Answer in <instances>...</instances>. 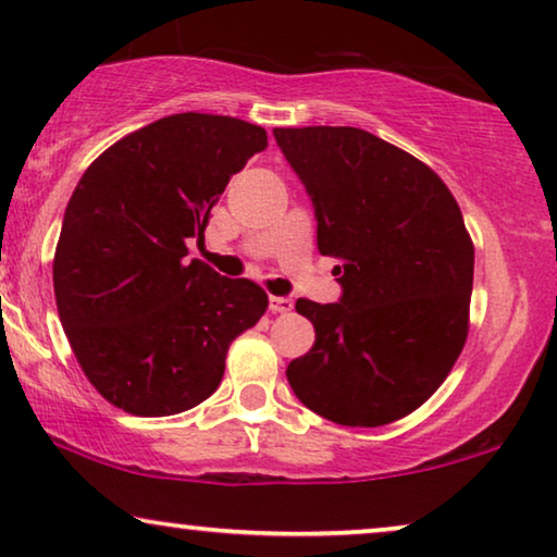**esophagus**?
<instances>
[{"label": "esophagus", "mask_w": 557, "mask_h": 557, "mask_svg": "<svg viewBox=\"0 0 557 557\" xmlns=\"http://www.w3.org/2000/svg\"><path fill=\"white\" fill-rule=\"evenodd\" d=\"M269 309L273 311V314H286V311L294 309V301L288 299V296H271Z\"/></svg>", "instance_id": "obj_1"}]
</instances>
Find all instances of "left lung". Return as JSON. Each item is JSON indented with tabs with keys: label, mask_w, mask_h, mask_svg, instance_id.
<instances>
[{
	"label": "left lung",
	"mask_w": 557,
	"mask_h": 557,
	"mask_svg": "<svg viewBox=\"0 0 557 557\" xmlns=\"http://www.w3.org/2000/svg\"><path fill=\"white\" fill-rule=\"evenodd\" d=\"M314 202L317 246L337 258L339 304L296 301L314 347L286 377L309 410L375 429L421 408L469 334L474 243L444 180L355 126L273 128Z\"/></svg>",
	"instance_id": "1"
}]
</instances>
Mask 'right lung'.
Listing matches in <instances>:
<instances>
[{"mask_svg": "<svg viewBox=\"0 0 557 557\" xmlns=\"http://www.w3.org/2000/svg\"><path fill=\"white\" fill-rule=\"evenodd\" d=\"M265 147V128L248 121L174 113L81 177L52 286L75 360L111 406L147 418L195 408L218 391L231 342L269 309L253 281L187 261L227 182Z\"/></svg>", "mask_w": 557, "mask_h": 557, "instance_id": "add662e5", "label": "right lung"}]
</instances>
